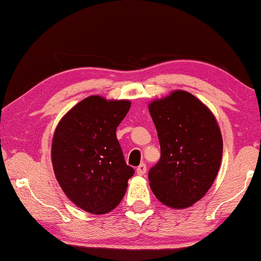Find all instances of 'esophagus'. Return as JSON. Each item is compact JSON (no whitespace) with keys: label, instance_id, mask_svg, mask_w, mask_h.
<instances>
[{"label":"esophagus","instance_id":"1","mask_svg":"<svg viewBox=\"0 0 261 261\" xmlns=\"http://www.w3.org/2000/svg\"><path fill=\"white\" fill-rule=\"evenodd\" d=\"M146 171H147V167H146L145 164H140L137 167V173L139 174V176H144V174L146 173Z\"/></svg>","mask_w":261,"mask_h":261}]
</instances>
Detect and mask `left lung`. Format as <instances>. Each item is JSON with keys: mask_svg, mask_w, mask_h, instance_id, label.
<instances>
[{"mask_svg": "<svg viewBox=\"0 0 261 261\" xmlns=\"http://www.w3.org/2000/svg\"><path fill=\"white\" fill-rule=\"evenodd\" d=\"M148 110L160 142L149 185L165 205L189 208L206 194L219 172L223 149L219 124L208 107L183 90L149 103Z\"/></svg>", "mask_w": 261, "mask_h": 261, "instance_id": "left-lung-1", "label": "left lung"}]
</instances>
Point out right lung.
I'll list each match as a JSON object with an SVG mask.
<instances>
[{"label": "right lung", "mask_w": 261, "mask_h": 261, "mask_svg": "<svg viewBox=\"0 0 261 261\" xmlns=\"http://www.w3.org/2000/svg\"><path fill=\"white\" fill-rule=\"evenodd\" d=\"M127 99L89 96L59 121L52 140V165L65 195L88 213L116 208L134 174L116 138L127 115Z\"/></svg>", "instance_id": "right-lung-1"}]
</instances>
